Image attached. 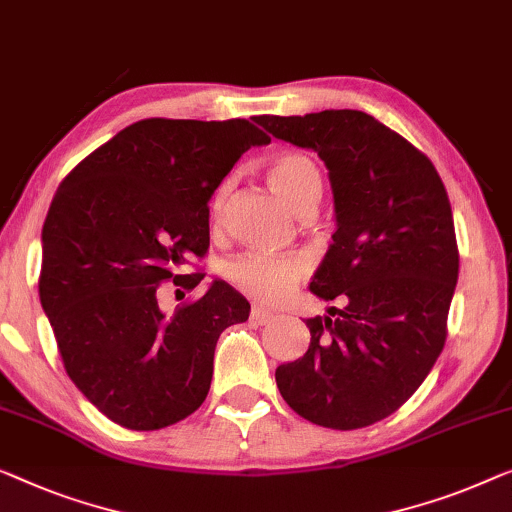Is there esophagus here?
Listing matches in <instances>:
<instances>
[{
    "instance_id": "34e87169",
    "label": "esophagus",
    "mask_w": 512,
    "mask_h": 512,
    "mask_svg": "<svg viewBox=\"0 0 512 512\" xmlns=\"http://www.w3.org/2000/svg\"><path fill=\"white\" fill-rule=\"evenodd\" d=\"M272 318H274V311L265 309V307H261V305H254V307H251V321H254V323L263 325V323H270Z\"/></svg>"
}]
</instances>
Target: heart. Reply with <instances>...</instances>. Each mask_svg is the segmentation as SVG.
<instances>
[{
  "mask_svg": "<svg viewBox=\"0 0 512 512\" xmlns=\"http://www.w3.org/2000/svg\"><path fill=\"white\" fill-rule=\"evenodd\" d=\"M265 177L281 201H284L295 214H307L316 207L321 198L323 182L321 173L314 161L305 154L284 152L274 157ZM231 182H224L217 189L212 201L214 217L224 212ZM228 281L238 286L247 295L258 300H279L298 284L307 274V263L300 256H268V254H247L228 265Z\"/></svg>",
  "mask_w": 512,
  "mask_h": 512,
  "instance_id": "heart-1",
  "label": "heart"
}]
</instances>
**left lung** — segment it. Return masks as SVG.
Wrapping results in <instances>:
<instances>
[{"instance_id":"obj_1","label":"left lung","mask_w":512,"mask_h":512,"mask_svg":"<svg viewBox=\"0 0 512 512\" xmlns=\"http://www.w3.org/2000/svg\"><path fill=\"white\" fill-rule=\"evenodd\" d=\"M254 122L328 168L335 233L309 291L344 302L307 318V353L277 367V388L314 425H374L420 388L446 344L459 272L446 187L425 154L362 110Z\"/></svg>"}]
</instances>
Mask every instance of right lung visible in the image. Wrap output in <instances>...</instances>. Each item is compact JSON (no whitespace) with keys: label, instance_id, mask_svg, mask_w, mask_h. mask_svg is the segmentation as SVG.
Listing matches in <instances>:
<instances>
[{"label":"right lung","instance_id":"add662e5","mask_svg":"<svg viewBox=\"0 0 512 512\" xmlns=\"http://www.w3.org/2000/svg\"><path fill=\"white\" fill-rule=\"evenodd\" d=\"M270 138L247 120H140L64 177L41 244V307L76 388L117 425L150 432L205 402L214 346L249 302L214 279L166 314L159 284L210 247V198L249 147Z\"/></svg>","mask_w":512,"mask_h":512}]
</instances>
